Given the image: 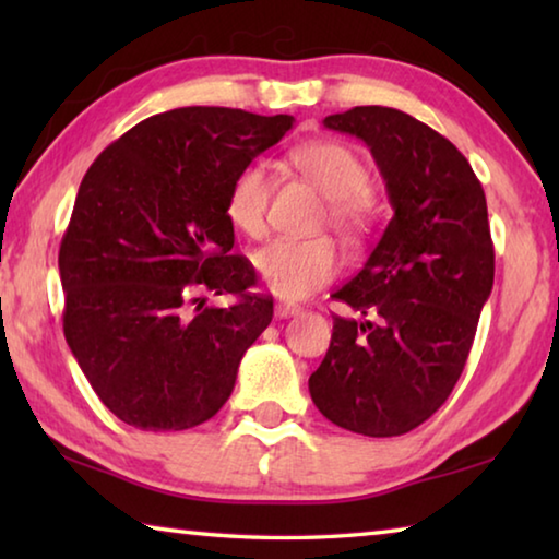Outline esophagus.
<instances>
[{
	"label": "esophagus",
	"mask_w": 559,
	"mask_h": 559,
	"mask_svg": "<svg viewBox=\"0 0 559 559\" xmlns=\"http://www.w3.org/2000/svg\"><path fill=\"white\" fill-rule=\"evenodd\" d=\"M298 313H300V308L293 306V302H276V318H290Z\"/></svg>",
	"instance_id": "esophagus-1"
}]
</instances>
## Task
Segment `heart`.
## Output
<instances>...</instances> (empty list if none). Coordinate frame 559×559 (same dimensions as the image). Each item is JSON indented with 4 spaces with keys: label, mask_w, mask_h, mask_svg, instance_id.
<instances>
[{
    "label": "heart",
    "mask_w": 559,
    "mask_h": 559,
    "mask_svg": "<svg viewBox=\"0 0 559 559\" xmlns=\"http://www.w3.org/2000/svg\"><path fill=\"white\" fill-rule=\"evenodd\" d=\"M298 173L328 197V214L333 224L349 234L365 231L374 219V202L367 192V167L335 140H313L290 153ZM271 200V175L261 159L246 163L234 175L226 192V216L246 236H261L266 229ZM261 281L281 298H308L337 276L343 266L335 241L330 236L313 239H273L251 257Z\"/></svg>",
    "instance_id": "b5f03b06"
}]
</instances>
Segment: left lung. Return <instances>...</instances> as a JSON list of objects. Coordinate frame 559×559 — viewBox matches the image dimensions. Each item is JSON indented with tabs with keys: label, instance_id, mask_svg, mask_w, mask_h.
I'll list each match as a JSON object with an SVG mask.
<instances>
[{
	"label": "left lung",
	"instance_id": "8db88e82",
	"mask_svg": "<svg viewBox=\"0 0 559 559\" xmlns=\"http://www.w3.org/2000/svg\"><path fill=\"white\" fill-rule=\"evenodd\" d=\"M323 126L370 147L394 216L333 293L365 320L333 318L308 390L320 414L365 437H400L449 400L493 288L486 194L456 145L402 110L357 106Z\"/></svg>",
	"mask_w": 559,
	"mask_h": 559
}]
</instances>
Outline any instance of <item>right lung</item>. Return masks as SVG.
<instances>
[{
	"label": "right lung",
	"instance_id": "right-lung-1",
	"mask_svg": "<svg viewBox=\"0 0 559 559\" xmlns=\"http://www.w3.org/2000/svg\"><path fill=\"white\" fill-rule=\"evenodd\" d=\"M293 116L175 108L130 128L88 167L59 249L63 335L93 392L120 421L182 431L222 409L273 298L231 257L226 192L278 143ZM202 289L231 292L229 309Z\"/></svg>",
	"mask_w": 559,
	"mask_h": 559
}]
</instances>
